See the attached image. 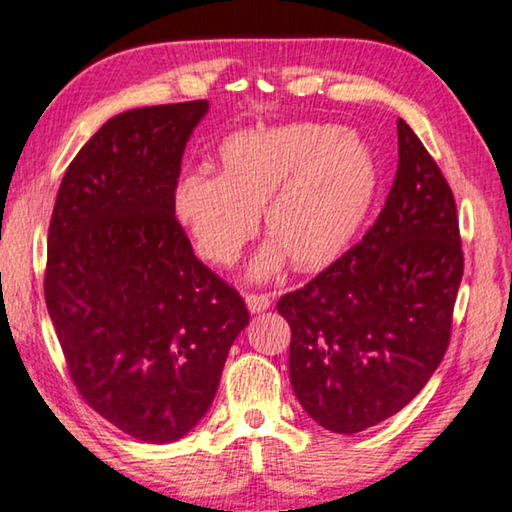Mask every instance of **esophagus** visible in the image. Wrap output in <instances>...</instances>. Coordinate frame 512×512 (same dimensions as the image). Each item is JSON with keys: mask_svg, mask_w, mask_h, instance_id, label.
I'll list each match as a JSON object with an SVG mask.
<instances>
[{"mask_svg": "<svg viewBox=\"0 0 512 512\" xmlns=\"http://www.w3.org/2000/svg\"><path fill=\"white\" fill-rule=\"evenodd\" d=\"M245 304L251 313H263L270 308L272 299L270 295H256V292H249V295H245Z\"/></svg>", "mask_w": 512, "mask_h": 512, "instance_id": "34e87169", "label": "esophagus"}]
</instances>
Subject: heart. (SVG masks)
Instances as JSON below:
<instances>
[{"mask_svg":"<svg viewBox=\"0 0 512 512\" xmlns=\"http://www.w3.org/2000/svg\"><path fill=\"white\" fill-rule=\"evenodd\" d=\"M379 186L374 154L354 131L292 122L238 131L220 147V174L190 170L177 183V213L208 261L229 265L254 236L263 208L270 242L254 279L338 258L365 222Z\"/></svg>","mask_w":512,"mask_h":512,"instance_id":"obj_1","label":"heart"}]
</instances>
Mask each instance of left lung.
Returning a JSON list of instances; mask_svg holds the SVG:
<instances>
[{
    "label": "left lung",
    "instance_id": "1",
    "mask_svg": "<svg viewBox=\"0 0 512 512\" xmlns=\"http://www.w3.org/2000/svg\"><path fill=\"white\" fill-rule=\"evenodd\" d=\"M390 195L356 247L279 299L299 404L333 433H358L413 401L438 370L463 279L456 201L422 140L397 120Z\"/></svg>",
    "mask_w": 512,
    "mask_h": 512
}]
</instances>
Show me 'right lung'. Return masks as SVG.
I'll use <instances>...</instances> for the list:
<instances>
[{
    "instance_id": "right-lung-1",
    "label": "right lung",
    "mask_w": 512,
    "mask_h": 512,
    "mask_svg": "<svg viewBox=\"0 0 512 512\" xmlns=\"http://www.w3.org/2000/svg\"><path fill=\"white\" fill-rule=\"evenodd\" d=\"M206 99L108 120L67 167L47 236L45 301L79 395L152 445L211 408L249 313L174 215L181 156Z\"/></svg>"
}]
</instances>
